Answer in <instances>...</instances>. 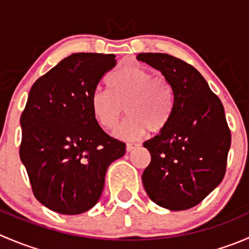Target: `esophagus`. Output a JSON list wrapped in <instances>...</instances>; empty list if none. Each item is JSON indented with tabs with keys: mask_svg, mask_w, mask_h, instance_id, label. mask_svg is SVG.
<instances>
[{
	"mask_svg": "<svg viewBox=\"0 0 249 249\" xmlns=\"http://www.w3.org/2000/svg\"><path fill=\"white\" fill-rule=\"evenodd\" d=\"M139 143H127L126 144V150L127 152H131V150H134L135 148L139 147Z\"/></svg>",
	"mask_w": 249,
	"mask_h": 249,
	"instance_id": "34e87169",
	"label": "esophagus"
}]
</instances>
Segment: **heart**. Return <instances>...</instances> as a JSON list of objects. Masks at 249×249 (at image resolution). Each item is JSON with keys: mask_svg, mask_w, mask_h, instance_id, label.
Returning a JSON list of instances; mask_svg holds the SVG:
<instances>
[{"mask_svg": "<svg viewBox=\"0 0 249 249\" xmlns=\"http://www.w3.org/2000/svg\"><path fill=\"white\" fill-rule=\"evenodd\" d=\"M110 91L96 89L90 97V107L97 124L110 130L118 124L126 107L130 117L115 130L122 140H136L149 130L165 129L171 117L173 91L169 80L154 77L139 65L120 66L107 78Z\"/></svg>", "mask_w": 249, "mask_h": 249, "instance_id": "heart-1", "label": "heart"}]
</instances>
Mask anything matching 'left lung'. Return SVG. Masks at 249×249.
Segmentation results:
<instances>
[{
    "mask_svg": "<svg viewBox=\"0 0 249 249\" xmlns=\"http://www.w3.org/2000/svg\"><path fill=\"white\" fill-rule=\"evenodd\" d=\"M137 60L161 72L173 91L169 123L143 143L152 157L143 187L157 205L188 210L224 178L231 143L224 107L201 73L183 60L161 53H142Z\"/></svg>",
    "mask_w": 249,
    "mask_h": 249,
    "instance_id": "1",
    "label": "left lung"
}]
</instances>
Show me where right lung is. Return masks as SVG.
Returning a JSON list of instances; mask_svg holds the SVG:
<instances>
[{"mask_svg":"<svg viewBox=\"0 0 249 249\" xmlns=\"http://www.w3.org/2000/svg\"><path fill=\"white\" fill-rule=\"evenodd\" d=\"M117 64L115 55L76 53L30 90L20 117V159L36 199L61 214H80L99 201L107 169L125 154L124 142L94 119L90 97Z\"/></svg>","mask_w":249,"mask_h":249,"instance_id":"add662e5","label":"right lung"}]
</instances>
